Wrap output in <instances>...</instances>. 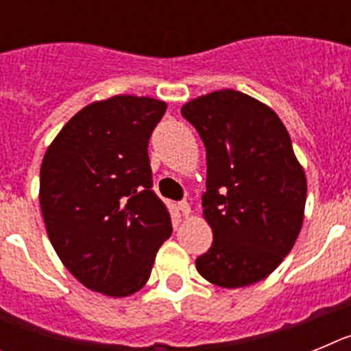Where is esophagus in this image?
I'll list each match as a JSON object with an SVG mask.
<instances>
[{"instance_id": "esophagus-1", "label": "esophagus", "mask_w": 351, "mask_h": 351, "mask_svg": "<svg viewBox=\"0 0 351 351\" xmlns=\"http://www.w3.org/2000/svg\"><path fill=\"white\" fill-rule=\"evenodd\" d=\"M178 207H179V210H181V214H182V216H190V213H191V209H190V204L186 202V200H181V202L178 204Z\"/></svg>"}]
</instances>
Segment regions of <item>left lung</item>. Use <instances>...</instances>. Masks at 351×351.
Listing matches in <instances>:
<instances>
[{
    "label": "left lung",
    "instance_id": "obj_1",
    "mask_svg": "<svg viewBox=\"0 0 351 351\" xmlns=\"http://www.w3.org/2000/svg\"><path fill=\"white\" fill-rule=\"evenodd\" d=\"M181 114L207 153L202 207L213 244L197 271L223 288L256 283L283 262L302 226L308 186L290 135L272 108L234 89L191 100Z\"/></svg>",
    "mask_w": 351,
    "mask_h": 351
}]
</instances>
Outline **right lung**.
Returning a JSON list of instances; mask_svg holds the SVG:
<instances>
[{"label":"right lung","instance_id":"obj_1","mask_svg":"<svg viewBox=\"0 0 351 351\" xmlns=\"http://www.w3.org/2000/svg\"><path fill=\"white\" fill-rule=\"evenodd\" d=\"M167 110L145 96H114L71 117L43 156L40 206L56 253L89 290L126 297L147 283L172 234L154 193L147 145Z\"/></svg>","mask_w":351,"mask_h":351}]
</instances>
